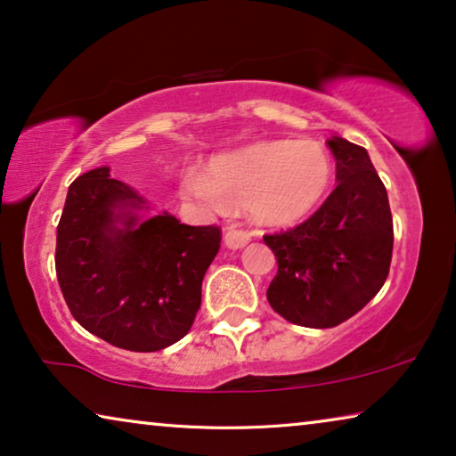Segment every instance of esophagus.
Instances as JSON below:
<instances>
[{
    "label": "esophagus",
    "instance_id": "1",
    "mask_svg": "<svg viewBox=\"0 0 456 456\" xmlns=\"http://www.w3.org/2000/svg\"><path fill=\"white\" fill-rule=\"evenodd\" d=\"M223 241L229 249H241L243 246H248L251 241V235L248 231H240V229H227L225 235H223Z\"/></svg>",
    "mask_w": 456,
    "mask_h": 456
}]
</instances>
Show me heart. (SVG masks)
Wrapping results in <instances>:
<instances>
[{
    "instance_id": "obj_1",
    "label": "heart",
    "mask_w": 456,
    "mask_h": 456,
    "mask_svg": "<svg viewBox=\"0 0 456 456\" xmlns=\"http://www.w3.org/2000/svg\"><path fill=\"white\" fill-rule=\"evenodd\" d=\"M331 184L328 149L314 139H264L216 155L207 174L180 175L182 199L202 207H248L262 225H290L307 216Z\"/></svg>"
}]
</instances>
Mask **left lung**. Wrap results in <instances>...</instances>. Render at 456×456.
Returning a JSON list of instances; mask_svg holds the SVG:
<instances>
[{"mask_svg":"<svg viewBox=\"0 0 456 456\" xmlns=\"http://www.w3.org/2000/svg\"><path fill=\"white\" fill-rule=\"evenodd\" d=\"M338 186L301 225L264 237L278 272L268 303L303 328L325 330L356 315L387 281L393 219L387 190L364 147L328 141Z\"/></svg>","mask_w":456,"mask_h":456,"instance_id":"obj_1","label":"left lung"}]
</instances>
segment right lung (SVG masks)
<instances>
[{"label": "right lung", "mask_w": 456, "mask_h": 456, "mask_svg": "<svg viewBox=\"0 0 456 456\" xmlns=\"http://www.w3.org/2000/svg\"><path fill=\"white\" fill-rule=\"evenodd\" d=\"M219 248V227L149 215L147 200L104 166L69 186L54 266L81 328L117 348L158 352L192 328Z\"/></svg>", "instance_id": "right-lung-1"}]
</instances>
